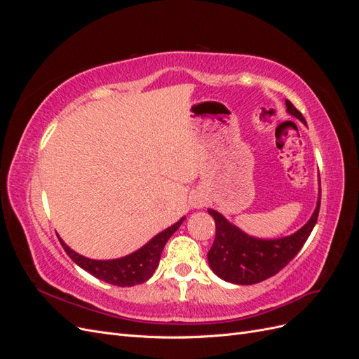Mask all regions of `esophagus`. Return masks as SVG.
Returning <instances> with one entry per match:
<instances>
[{
  "instance_id": "34e87169",
  "label": "esophagus",
  "mask_w": 359,
  "mask_h": 359,
  "mask_svg": "<svg viewBox=\"0 0 359 359\" xmlns=\"http://www.w3.org/2000/svg\"><path fill=\"white\" fill-rule=\"evenodd\" d=\"M189 202H190V205L193 206V208L199 210V208H203V206H205V203H206V198L203 196V193H202V191H193V193L190 194V199H189Z\"/></svg>"
}]
</instances>
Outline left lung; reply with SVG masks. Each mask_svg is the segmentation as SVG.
I'll return each instance as SVG.
<instances>
[{"instance_id": "1", "label": "left lung", "mask_w": 359, "mask_h": 359, "mask_svg": "<svg viewBox=\"0 0 359 359\" xmlns=\"http://www.w3.org/2000/svg\"><path fill=\"white\" fill-rule=\"evenodd\" d=\"M286 112L307 126L301 112L289 100H286ZM319 208L320 180L316 208L309 222L287 236L268 238V240L248 235L227 220L223 214L208 208V214L215 222V240L208 252V264L212 273L233 285H255L276 276L306 244L318 222Z\"/></svg>"}]
</instances>
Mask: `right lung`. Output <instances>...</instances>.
I'll use <instances>...</instances> for the list:
<instances>
[{
  "label": "right lung",
  "mask_w": 359,
  "mask_h": 359,
  "mask_svg": "<svg viewBox=\"0 0 359 359\" xmlns=\"http://www.w3.org/2000/svg\"><path fill=\"white\" fill-rule=\"evenodd\" d=\"M184 220H186V217H181L177 223H173L168 229L158 232L156 236L151 238L145 245L137 248L136 252L118 259L97 260L85 257L79 253H76L74 250H72L60 236L58 240L73 262L82 269H85L86 273H90L91 276L103 280L109 285L130 287L135 285L145 283V281L154 274V271L157 269L160 262L163 248H165L169 238L178 231V227L182 224Z\"/></svg>",
  "instance_id": "obj_1"
}]
</instances>
